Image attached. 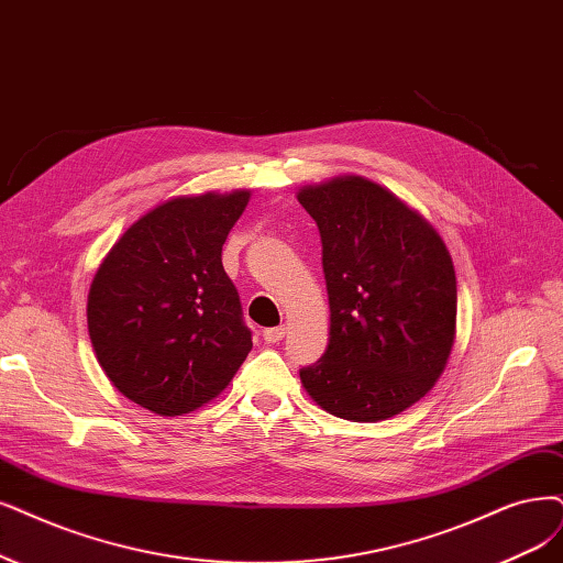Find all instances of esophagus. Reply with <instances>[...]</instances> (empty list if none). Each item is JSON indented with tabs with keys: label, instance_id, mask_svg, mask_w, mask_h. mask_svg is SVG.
Here are the masks:
<instances>
[{
	"label": "esophagus",
	"instance_id": "34e87169",
	"mask_svg": "<svg viewBox=\"0 0 563 563\" xmlns=\"http://www.w3.org/2000/svg\"><path fill=\"white\" fill-rule=\"evenodd\" d=\"M285 334H287L285 327H271V329L262 331V336H264L266 343H280L285 339Z\"/></svg>",
	"mask_w": 563,
	"mask_h": 563
}]
</instances>
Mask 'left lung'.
<instances>
[{
    "instance_id": "left-lung-1",
    "label": "left lung",
    "mask_w": 563,
    "mask_h": 563,
    "mask_svg": "<svg viewBox=\"0 0 563 563\" xmlns=\"http://www.w3.org/2000/svg\"><path fill=\"white\" fill-rule=\"evenodd\" d=\"M322 239L331 327L324 355L299 371L324 410L387 420L420 401L454 343L456 278L441 236L380 185L347 176L303 187Z\"/></svg>"
}]
</instances>
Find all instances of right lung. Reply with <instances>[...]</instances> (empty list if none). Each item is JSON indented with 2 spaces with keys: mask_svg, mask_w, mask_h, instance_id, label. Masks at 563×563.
<instances>
[{
  "mask_svg": "<svg viewBox=\"0 0 563 563\" xmlns=\"http://www.w3.org/2000/svg\"><path fill=\"white\" fill-rule=\"evenodd\" d=\"M250 195L172 199L134 222L88 297L95 355L109 380L157 415L190 412L229 385L253 347L222 243Z\"/></svg>",
  "mask_w": 563,
  "mask_h": 563,
  "instance_id": "add662e5",
  "label": "right lung"
}]
</instances>
